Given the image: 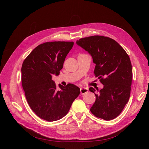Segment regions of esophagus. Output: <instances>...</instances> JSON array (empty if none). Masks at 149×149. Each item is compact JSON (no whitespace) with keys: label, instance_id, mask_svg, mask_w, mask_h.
I'll list each match as a JSON object with an SVG mask.
<instances>
[{"label":"esophagus","instance_id":"1","mask_svg":"<svg viewBox=\"0 0 149 149\" xmlns=\"http://www.w3.org/2000/svg\"><path fill=\"white\" fill-rule=\"evenodd\" d=\"M88 91V89L86 88H82L80 89V92L81 94H84L85 93H86Z\"/></svg>","mask_w":149,"mask_h":149}]
</instances>
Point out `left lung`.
<instances>
[{"label": "left lung", "instance_id": "8db88e82", "mask_svg": "<svg viewBox=\"0 0 149 149\" xmlns=\"http://www.w3.org/2000/svg\"><path fill=\"white\" fill-rule=\"evenodd\" d=\"M76 44L92 56L96 65L94 73L104 85L98 93L93 87L89 88L96 96L90 111L97 118L114 119L123 111L130 97L132 70L129 56L114 40L104 36L81 38Z\"/></svg>", "mask_w": 149, "mask_h": 149}]
</instances>
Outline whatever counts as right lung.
Masks as SVG:
<instances>
[{"mask_svg": "<svg viewBox=\"0 0 149 149\" xmlns=\"http://www.w3.org/2000/svg\"><path fill=\"white\" fill-rule=\"evenodd\" d=\"M73 42H52L39 45L24 61L22 84L29 105L40 118L53 122L65 116L80 93L73 84H59L52 79L60 71Z\"/></svg>", "mask_w": 149, "mask_h": 149, "instance_id": "1", "label": "right lung"}]
</instances>
